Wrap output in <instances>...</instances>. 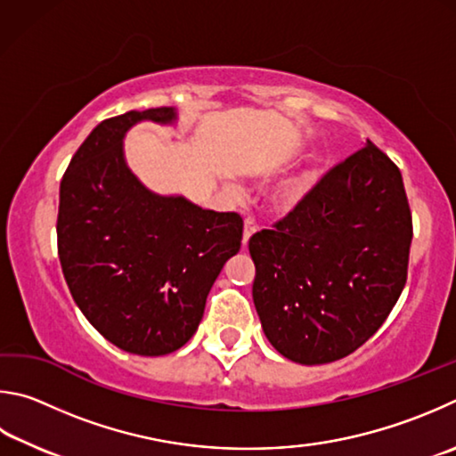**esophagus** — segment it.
<instances>
[{
    "mask_svg": "<svg viewBox=\"0 0 456 456\" xmlns=\"http://www.w3.org/2000/svg\"><path fill=\"white\" fill-rule=\"evenodd\" d=\"M254 232H256V222H254L252 216H246V220H244V236H242V244H244V246L248 244L250 236H252Z\"/></svg>",
    "mask_w": 456,
    "mask_h": 456,
    "instance_id": "1",
    "label": "esophagus"
}]
</instances>
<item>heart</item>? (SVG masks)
Wrapping results in <instances>:
<instances>
[{
    "label": "heart",
    "instance_id": "obj_1",
    "mask_svg": "<svg viewBox=\"0 0 456 456\" xmlns=\"http://www.w3.org/2000/svg\"><path fill=\"white\" fill-rule=\"evenodd\" d=\"M313 186V175L302 174L284 182L276 191V204L282 208V210H290V208L297 206L302 198L306 196V191Z\"/></svg>",
    "mask_w": 456,
    "mask_h": 456
}]
</instances>
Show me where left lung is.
<instances>
[{"mask_svg":"<svg viewBox=\"0 0 456 456\" xmlns=\"http://www.w3.org/2000/svg\"><path fill=\"white\" fill-rule=\"evenodd\" d=\"M411 242L401 170L369 140L250 238L252 298L270 345L300 364L354 353L401 297Z\"/></svg>","mask_w":456,"mask_h":456,"instance_id":"left-lung-1","label":"left lung"}]
</instances>
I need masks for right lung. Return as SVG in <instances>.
<instances>
[{"instance_id":"obj_1","label":"right lung","mask_w":456,"mask_h":456,"mask_svg":"<svg viewBox=\"0 0 456 456\" xmlns=\"http://www.w3.org/2000/svg\"><path fill=\"white\" fill-rule=\"evenodd\" d=\"M140 119L170 124L175 111L103 119L71 158L60 183L58 256L71 297L103 338L162 356L196 332L214 281L240 250L244 222L143 188L122 150Z\"/></svg>"}]
</instances>
